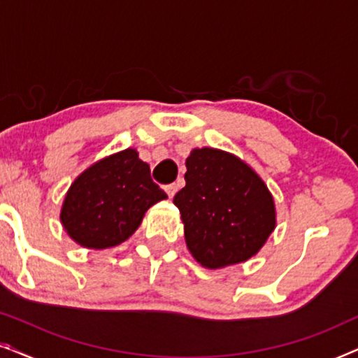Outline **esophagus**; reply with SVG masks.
Wrapping results in <instances>:
<instances>
[{"label":"esophagus","instance_id":"34e87169","mask_svg":"<svg viewBox=\"0 0 358 358\" xmlns=\"http://www.w3.org/2000/svg\"><path fill=\"white\" fill-rule=\"evenodd\" d=\"M178 189H179V185H178V184H169V185H166V187H164L166 194L169 195V199H173V197H174L176 192H178Z\"/></svg>","mask_w":358,"mask_h":358}]
</instances>
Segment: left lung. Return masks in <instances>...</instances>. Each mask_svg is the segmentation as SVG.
Masks as SVG:
<instances>
[{
    "label": "left lung",
    "instance_id": "obj_1",
    "mask_svg": "<svg viewBox=\"0 0 358 358\" xmlns=\"http://www.w3.org/2000/svg\"><path fill=\"white\" fill-rule=\"evenodd\" d=\"M185 166L174 205L195 261L222 268L257 254L275 228V205L256 171L215 148L192 150Z\"/></svg>",
    "mask_w": 358,
    "mask_h": 358
}]
</instances>
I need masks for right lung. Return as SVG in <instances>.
Wrapping results in <instances>:
<instances>
[{
	"mask_svg": "<svg viewBox=\"0 0 358 358\" xmlns=\"http://www.w3.org/2000/svg\"><path fill=\"white\" fill-rule=\"evenodd\" d=\"M164 199L168 195L153 182L150 166L129 148L78 176L66 192L60 220L80 246L106 249L129 239L146 210Z\"/></svg>",
	"mask_w": 358,
	"mask_h": 358,
	"instance_id": "right-lung-1",
	"label": "right lung"
}]
</instances>
